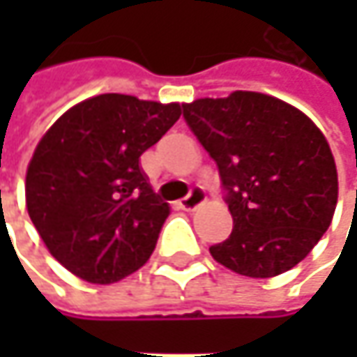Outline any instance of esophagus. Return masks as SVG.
<instances>
[{
    "instance_id": "obj_1",
    "label": "esophagus",
    "mask_w": 357,
    "mask_h": 357,
    "mask_svg": "<svg viewBox=\"0 0 357 357\" xmlns=\"http://www.w3.org/2000/svg\"><path fill=\"white\" fill-rule=\"evenodd\" d=\"M204 200H206V192H204L200 186H192V188H190V192L186 195L185 199H181L178 204H181V208H183V211H188V213H190V211H195L197 206H200Z\"/></svg>"
}]
</instances>
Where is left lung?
<instances>
[{
  "label": "left lung",
  "mask_w": 357,
  "mask_h": 357,
  "mask_svg": "<svg viewBox=\"0 0 357 357\" xmlns=\"http://www.w3.org/2000/svg\"><path fill=\"white\" fill-rule=\"evenodd\" d=\"M183 117L214 158L234 228L211 246L216 262L272 278L304 260L337 202L330 144L312 121L270 95L234 91L183 105Z\"/></svg>",
  "instance_id": "1"
}]
</instances>
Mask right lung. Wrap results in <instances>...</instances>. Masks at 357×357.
Masks as SVG:
<instances>
[{"instance_id": "1", "label": "right lung", "mask_w": 357, "mask_h": 357, "mask_svg": "<svg viewBox=\"0 0 357 357\" xmlns=\"http://www.w3.org/2000/svg\"><path fill=\"white\" fill-rule=\"evenodd\" d=\"M178 117V103L107 93L69 109L37 144L27 213L53 258L81 280L111 284L151 258L171 206L153 192L141 155Z\"/></svg>"}]
</instances>
